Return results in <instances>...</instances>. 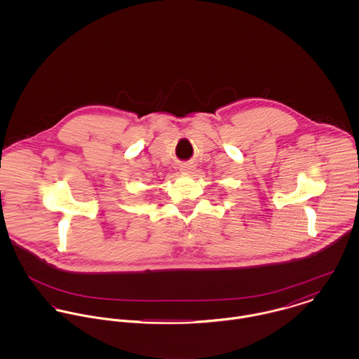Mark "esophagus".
I'll return each mask as SVG.
<instances>
[{"label": "esophagus", "mask_w": 359, "mask_h": 359, "mask_svg": "<svg viewBox=\"0 0 359 359\" xmlns=\"http://www.w3.org/2000/svg\"><path fill=\"white\" fill-rule=\"evenodd\" d=\"M181 171H182L184 174H192V167H191V165H182V167H181Z\"/></svg>", "instance_id": "obj_1"}]
</instances>
